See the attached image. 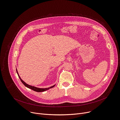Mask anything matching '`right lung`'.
I'll list each match as a JSON object with an SVG mask.
<instances>
[{
  "label": "right lung",
  "mask_w": 120,
  "mask_h": 120,
  "mask_svg": "<svg viewBox=\"0 0 120 120\" xmlns=\"http://www.w3.org/2000/svg\"><path fill=\"white\" fill-rule=\"evenodd\" d=\"M16 73H17V74H18V76H19V78H20V79L21 82L23 83V84H24L25 86H26V87L29 88V89H32V90H33V91H36V92H44V91H46V90H48V89H50V88H52L54 87L55 86V85H53V86H51V87H49V88H38V87H35V86H31V85H29V84L26 83L24 81H23L21 79L20 77L19 76V73H18V70H17L16 69Z\"/></svg>",
  "instance_id": "right-lung-1"
}]
</instances>
